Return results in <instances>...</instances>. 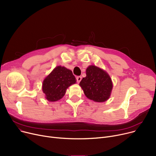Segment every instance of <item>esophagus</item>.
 <instances>
[{
    "instance_id": "34e87169",
    "label": "esophagus",
    "mask_w": 156,
    "mask_h": 156,
    "mask_svg": "<svg viewBox=\"0 0 156 156\" xmlns=\"http://www.w3.org/2000/svg\"><path fill=\"white\" fill-rule=\"evenodd\" d=\"M81 80V76H76V81H77L78 83H80Z\"/></svg>"
}]
</instances>
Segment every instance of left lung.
<instances>
[{
  "label": "left lung",
  "mask_w": 156,
  "mask_h": 156,
  "mask_svg": "<svg viewBox=\"0 0 156 156\" xmlns=\"http://www.w3.org/2000/svg\"><path fill=\"white\" fill-rule=\"evenodd\" d=\"M86 75L80 83L86 97L98 102L107 101L112 88V81L108 74L95 66H90L86 70Z\"/></svg>",
  "instance_id": "obj_1"
}]
</instances>
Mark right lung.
Here are the masks:
<instances>
[{"mask_svg":"<svg viewBox=\"0 0 156 156\" xmlns=\"http://www.w3.org/2000/svg\"><path fill=\"white\" fill-rule=\"evenodd\" d=\"M75 83L76 78L71 70L57 66L44 80L42 90L46 99L54 102L61 99L68 87Z\"/></svg>","mask_w":156,"mask_h":156,"instance_id":"right-lung-1","label":"right lung"}]
</instances>
